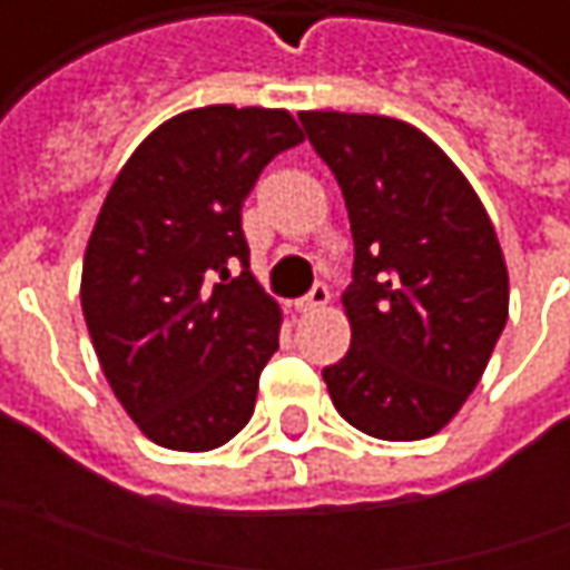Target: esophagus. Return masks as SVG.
<instances>
[{"label":"esophagus","mask_w":570,"mask_h":570,"mask_svg":"<svg viewBox=\"0 0 570 570\" xmlns=\"http://www.w3.org/2000/svg\"><path fill=\"white\" fill-rule=\"evenodd\" d=\"M330 302V286L326 284H314L311 286L308 296H302L296 302V311L298 314H311V311H321L323 305Z\"/></svg>","instance_id":"esophagus-1"}]
</instances>
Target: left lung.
<instances>
[{
  "instance_id": "1",
  "label": "left lung",
  "mask_w": 570,
  "mask_h": 570,
  "mask_svg": "<svg viewBox=\"0 0 570 570\" xmlns=\"http://www.w3.org/2000/svg\"><path fill=\"white\" fill-rule=\"evenodd\" d=\"M345 195L351 351L323 370L338 415L375 440H424L464 406L507 323L489 213L452 158L406 121L302 112Z\"/></svg>"
}]
</instances>
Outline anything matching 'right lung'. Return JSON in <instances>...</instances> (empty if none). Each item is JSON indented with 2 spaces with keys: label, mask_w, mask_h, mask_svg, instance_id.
<instances>
[{
  "label": "right lung",
  "mask_w": 570,
  "mask_h": 570,
  "mask_svg": "<svg viewBox=\"0 0 570 570\" xmlns=\"http://www.w3.org/2000/svg\"><path fill=\"white\" fill-rule=\"evenodd\" d=\"M298 142L286 109H188L151 130L106 195L81 311L118 403L164 449H219L256 409L281 308L249 274L240 204Z\"/></svg>",
  "instance_id": "add662e5"
}]
</instances>
